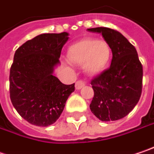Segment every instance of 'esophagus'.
Wrapping results in <instances>:
<instances>
[{"instance_id": "obj_1", "label": "esophagus", "mask_w": 154, "mask_h": 154, "mask_svg": "<svg viewBox=\"0 0 154 154\" xmlns=\"http://www.w3.org/2000/svg\"><path fill=\"white\" fill-rule=\"evenodd\" d=\"M85 85V82H83V81H81V80H78V81L76 82L75 87H76V89H77V90H80V89H82V88H83Z\"/></svg>"}]
</instances>
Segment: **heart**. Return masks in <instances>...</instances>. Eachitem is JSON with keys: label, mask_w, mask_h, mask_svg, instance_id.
<instances>
[{"label": "heart", "mask_w": 154, "mask_h": 154, "mask_svg": "<svg viewBox=\"0 0 154 154\" xmlns=\"http://www.w3.org/2000/svg\"><path fill=\"white\" fill-rule=\"evenodd\" d=\"M112 57L110 44L104 40L85 38L69 46L67 58L72 64L84 65L90 75L102 73L109 67Z\"/></svg>", "instance_id": "b5f03b06"}]
</instances>
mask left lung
I'll use <instances>...</instances> for the list:
<instances>
[{
  "label": "left lung",
  "mask_w": 154,
  "mask_h": 154,
  "mask_svg": "<svg viewBox=\"0 0 154 154\" xmlns=\"http://www.w3.org/2000/svg\"><path fill=\"white\" fill-rule=\"evenodd\" d=\"M102 34L112 51L110 68L91 81V112L101 121H115L131 112L142 91L143 68L137 50L121 33L109 28L88 29Z\"/></svg>",
  "instance_id": "1"
}]
</instances>
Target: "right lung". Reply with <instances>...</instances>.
I'll return each mask as SVG.
<instances>
[{
  "label": "right lung",
  "mask_w": 154,
  "mask_h": 154,
  "mask_svg": "<svg viewBox=\"0 0 154 154\" xmlns=\"http://www.w3.org/2000/svg\"><path fill=\"white\" fill-rule=\"evenodd\" d=\"M67 32L42 34L19 47L10 68L11 102L25 120L34 125L49 126L62 114L73 85H63L53 76L69 39Z\"/></svg>",
  "instance_id": "right-lung-1"
}]
</instances>
